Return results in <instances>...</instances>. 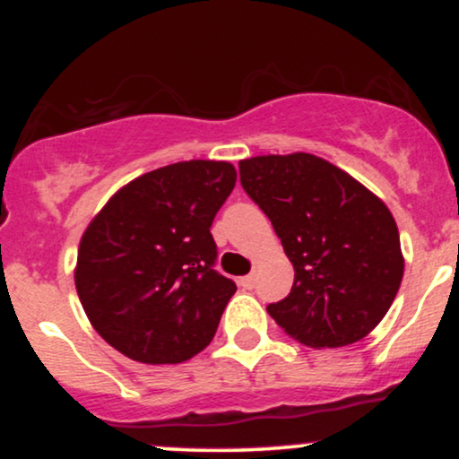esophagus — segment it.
Wrapping results in <instances>:
<instances>
[{"mask_svg":"<svg viewBox=\"0 0 459 459\" xmlns=\"http://www.w3.org/2000/svg\"><path fill=\"white\" fill-rule=\"evenodd\" d=\"M239 287L244 289V291H252V289H255V276H244V278H241Z\"/></svg>","mask_w":459,"mask_h":459,"instance_id":"esophagus-1","label":"esophagus"}]
</instances>
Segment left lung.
<instances>
[{
    "mask_svg": "<svg viewBox=\"0 0 459 459\" xmlns=\"http://www.w3.org/2000/svg\"><path fill=\"white\" fill-rule=\"evenodd\" d=\"M239 181L296 270L291 293L267 313L310 347L365 339L388 313L403 276L399 230L386 204L308 152L239 161Z\"/></svg>",
    "mask_w": 459,
    "mask_h": 459,
    "instance_id": "1",
    "label": "left lung"
}]
</instances>
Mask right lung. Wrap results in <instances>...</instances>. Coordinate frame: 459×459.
Instances as JSON below:
<instances>
[{
    "mask_svg": "<svg viewBox=\"0 0 459 459\" xmlns=\"http://www.w3.org/2000/svg\"><path fill=\"white\" fill-rule=\"evenodd\" d=\"M237 172L178 161L125 186L82 237L75 287L94 330L120 354L177 365L212 343L237 284L215 270V213Z\"/></svg>",
    "mask_w": 459,
    "mask_h": 459,
    "instance_id": "right-lung-1",
    "label": "right lung"
}]
</instances>
